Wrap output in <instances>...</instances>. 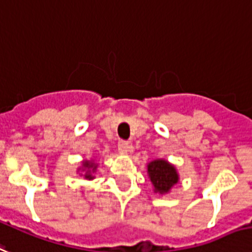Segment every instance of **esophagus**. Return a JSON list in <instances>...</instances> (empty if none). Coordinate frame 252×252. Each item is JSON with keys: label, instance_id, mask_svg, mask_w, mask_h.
Instances as JSON below:
<instances>
[{"label": "esophagus", "instance_id": "obj_1", "mask_svg": "<svg viewBox=\"0 0 252 252\" xmlns=\"http://www.w3.org/2000/svg\"><path fill=\"white\" fill-rule=\"evenodd\" d=\"M118 150L120 151V153H124V154H126V153H129V151L133 150V146L129 144V142H126V141H119L118 142Z\"/></svg>", "mask_w": 252, "mask_h": 252}]
</instances>
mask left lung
I'll use <instances>...</instances> for the list:
<instances>
[{
	"label": "left lung",
	"instance_id": "obj_1",
	"mask_svg": "<svg viewBox=\"0 0 252 252\" xmlns=\"http://www.w3.org/2000/svg\"><path fill=\"white\" fill-rule=\"evenodd\" d=\"M147 172L155 191L168 193L169 189L179 181V176L175 167L165 160H154L147 165Z\"/></svg>",
	"mask_w": 252,
	"mask_h": 252
}]
</instances>
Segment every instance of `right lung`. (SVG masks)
<instances>
[{"mask_svg": "<svg viewBox=\"0 0 252 252\" xmlns=\"http://www.w3.org/2000/svg\"><path fill=\"white\" fill-rule=\"evenodd\" d=\"M84 167H85V169H87V173H85V177L87 179H93V176H92V172H94L95 171V167L97 165H94L93 163H91V161H84L83 163Z\"/></svg>", "mask_w": 252, "mask_h": 252, "instance_id": "1", "label": "right lung"}]
</instances>
